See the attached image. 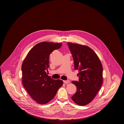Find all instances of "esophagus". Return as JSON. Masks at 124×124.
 I'll return each mask as SVG.
<instances>
[{"mask_svg": "<svg viewBox=\"0 0 124 124\" xmlns=\"http://www.w3.org/2000/svg\"><path fill=\"white\" fill-rule=\"evenodd\" d=\"M63 81H64V83L65 84H67L70 83V81L69 80H64Z\"/></svg>", "mask_w": 124, "mask_h": 124, "instance_id": "34e87169", "label": "esophagus"}]
</instances>
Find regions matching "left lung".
<instances>
[{
    "mask_svg": "<svg viewBox=\"0 0 124 124\" xmlns=\"http://www.w3.org/2000/svg\"><path fill=\"white\" fill-rule=\"evenodd\" d=\"M74 59V68L79 72V81L72 83L77 92L71 99L77 105L83 106L94 99L103 83V67L98 55L88 46L68 42Z\"/></svg>",
    "mask_w": 124,
    "mask_h": 124,
    "instance_id": "obj_1",
    "label": "left lung"
}]
</instances>
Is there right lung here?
I'll list each match as a JSON object with an SVG mask.
<instances>
[{"label": "right lung", "instance_id": "right-lung-1", "mask_svg": "<svg viewBox=\"0 0 124 124\" xmlns=\"http://www.w3.org/2000/svg\"><path fill=\"white\" fill-rule=\"evenodd\" d=\"M62 43L40 42L27 54L22 65V84L31 98L37 103L45 105L52 100L63 84L60 79L54 80L46 71L49 67V56Z\"/></svg>", "mask_w": 124, "mask_h": 124}]
</instances>
